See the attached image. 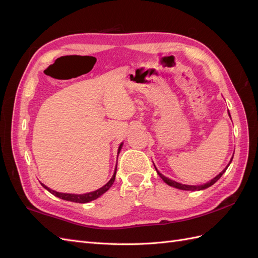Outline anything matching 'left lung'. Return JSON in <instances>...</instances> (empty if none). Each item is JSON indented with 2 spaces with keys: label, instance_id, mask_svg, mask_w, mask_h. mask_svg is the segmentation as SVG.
Returning <instances> with one entry per match:
<instances>
[{
  "label": "left lung",
  "instance_id": "left-lung-1",
  "mask_svg": "<svg viewBox=\"0 0 258 258\" xmlns=\"http://www.w3.org/2000/svg\"><path fill=\"white\" fill-rule=\"evenodd\" d=\"M229 114V113H228ZM229 116H230V114H229ZM232 158H233V156H232ZM232 158H231V160H232ZM231 160H230V162H231ZM230 162L228 163V166L230 165ZM155 166V165H154ZM228 166L226 167L222 172L218 174V175H216L214 178H212L211 179L210 182H208V183H206V184H204V185H185V184H181V183H177V182H175V181H172V179H170V178H168V177H166L165 175H162L159 171L156 169V167H155V169H156V171H157V173H158V175L163 179V182H165L166 184H168L169 186H172V187H175V188H177V189H182V190H202V189H206V188H208V187H210V186H212L215 182H217L218 179L221 178V176L225 173V171L227 170V168H228Z\"/></svg>",
  "mask_w": 258,
  "mask_h": 258
}]
</instances>
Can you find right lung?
Wrapping results in <instances>:
<instances>
[{
    "instance_id": "right-lung-1",
    "label": "right lung",
    "mask_w": 258,
    "mask_h": 258,
    "mask_svg": "<svg viewBox=\"0 0 258 258\" xmlns=\"http://www.w3.org/2000/svg\"><path fill=\"white\" fill-rule=\"evenodd\" d=\"M121 147H122V143H121V144L119 145V147H118V154H119V152H120V150H121ZM116 168H117V166H116ZM115 175H116V169H115V172H114L112 178H111L110 181H108L104 186H102V187H101V188H99V189H97V190H95V191L87 192V194H83V195L64 194V192L54 191V190L48 188V187L46 186V185H44V184H42V183H41V184H42V186L44 187V188H46L49 192H51V194L53 195V196H56V197H58V198H60V199H63V200H67V201H72V202H77V204H87V202L92 201V200H95V199L99 198L100 196H102V195H103L105 191H107L108 189H110V187L113 185V183H114V181H115Z\"/></svg>"
}]
</instances>
